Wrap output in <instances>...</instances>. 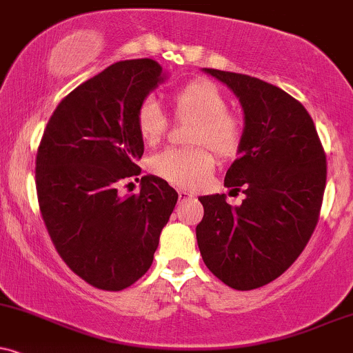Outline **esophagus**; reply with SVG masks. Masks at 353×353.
<instances>
[{
    "label": "esophagus",
    "mask_w": 353,
    "mask_h": 353,
    "mask_svg": "<svg viewBox=\"0 0 353 353\" xmlns=\"http://www.w3.org/2000/svg\"><path fill=\"white\" fill-rule=\"evenodd\" d=\"M178 196H180L181 201H185V200H192L194 194L192 192H186V190H178Z\"/></svg>",
    "instance_id": "1"
}]
</instances>
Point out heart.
<instances>
[{
  "label": "heart",
  "instance_id": "b5f03b06",
  "mask_svg": "<svg viewBox=\"0 0 353 353\" xmlns=\"http://www.w3.org/2000/svg\"><path fill=\"white\" fill-rule=\"evenodd\" d=\"M180 115L198 120L193 143H208L218 155L231 157L243 139V123L238 115L226 110L225 95L216 84L198 79L173 94ZM167 117L155 99L147 97L137 109V128L145 143L155 145L167 132ZM213 152L205 145L192 148H167L150 159V170L163 180L183 188L198 186L213 172Z\"/></svg>",
  "mask_w": 353,
  "mask_h": 353
}]
</instances>
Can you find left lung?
I'll return each mask as SVG.
<instances>
[{
    "instance_id": "obj_1",
    "label": "left lung",
    "mask_w": 353,
    "mask_h": 353,
    "mask_svg": "<svg viewBox=\"0 0 353 353\" xmlns=\"http://www.w3.org/2000/svg\"><path fill=\"white\" fill-rule=\"evenodd\" d=\"M203 70L241 102L239 157L225 186L246 198L234 208L225 194L200 198L198 248L219 281L251 291L288 271L309 243L324 198L325 153L309 112L283 89L246 74Z\"/></svg>"
}]
</instances>
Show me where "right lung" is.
<instances>
[{"label": "right lung", "mask_w": 353, "mask_h": 353, "mask_svg": "<svg viewBox=\"0 0 353 353\" xmlns=\"http://www.w3.org/2000/svg\"><path fill=\"white\" fill-rule=\"evenodd\" d=\"M163 79L153 59L115 62L62 99L37 148V201L52 244L102 291H122L150 269L176 205L178 193L153 175L140 193H119L140 175L137 109Z\"/></svg>", "instance_id": "right-lung-1"}]
</instances>
